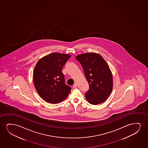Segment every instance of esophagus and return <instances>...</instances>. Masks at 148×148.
<instances>
[{
	"instance_id": "34e87169",
	"label": "esophagus",
	"mask_w": 148,
	"mask_h": 148,
	"mask_svg": "<svg viewBox=\"0 0 148 148\" xmlns=\"http://www.w3.org/2000/svg\"><path fill=\"white\" fill-rule=\"evenodd\" d=\"M77 86V84L76 83H75L74 85H73V87L74 88H76Z\"/></svg>"
}]
</instances>
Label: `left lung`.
Here are the masks:
<instances>
[{"instance_id":"1","label":"left lung","mask_w":148,"mask_h":148,"mask_svg":"<svg viewBox=\"0 0 148 148\" xmlns=\"http://www.w3.org/2000/svg\"><path fill=\"white\" fill-rule=\"evenodd\" d=\"M76 58L83 67L89 84V90L85 93L87 101L95 105L103 103L113 89V75L109 65L97 53H84Z\"/></svg>"}]
</instances>
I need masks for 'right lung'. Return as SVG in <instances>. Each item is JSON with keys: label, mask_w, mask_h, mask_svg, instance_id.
Wrapping results in <instances>:
<instances>
[{"label": "right lung", "mask_w": 148, "mask_h": 148, "mask_svg": "<svg viewBox=\"0 0 148 148\" xmlns=\"http://www.w3.org/2000/svg\"><path fill=\"white\" fill-rule=\"evenodd\" d=\"M70 55L53 53L41 58L33 72L35 87L40 97L51 103L63 101L70 93L71 88L66 85L62 68Z\"/></svg>", "instance_id": "add662e5"}]
</instances>
